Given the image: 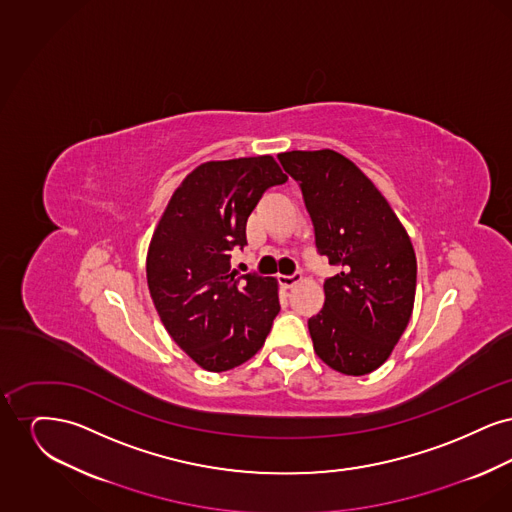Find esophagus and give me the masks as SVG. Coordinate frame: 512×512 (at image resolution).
I'll return each mask as SVG.
<instances>
[{"mask_svg":"<svg viewBox=\"0 0 512 512\" xmlns=\"http://www.w3.org/2000/svg\"><path fill=\"white\" fill-rule=\"evenodd\" d=\"M301 272H293V274H290V276H286V274H282L280 276V284L284 286V288H293L295 284H299L301 282Z\"/></svg>","mask_w":512,"mask_h":512,"instance_id":"1","label":"esophagus"}]
</instances>
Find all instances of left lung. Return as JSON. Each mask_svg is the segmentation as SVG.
<instances>
[{
	"label": "left lung",
	"instance_id": "obj_1",
	"mask_svg": "<svg viewBox=\"0 0 512 512\" xmlns=\"http://www.w3.org/2000/svg\"><path fill=\"white\" fill-rule=\"evenodd\" d=\"M320 255L340 274L324 282V307L309 318L318 357L347 376L384 365L413 313L416 257L403 224L365 172L332 149L286 151Z\"/></svg>",
	"mask_w": 512,
	"mask_h": 512
}]
</instances>
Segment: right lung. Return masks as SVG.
<instances>
[{
  "label": "right lung",
  "mask_w": 512,
  "mask_h": 512,
  "mask_svg": "<svg viewBox=\"0 0 512 512\" xmlns=\"http://www.w3.org/2000/svg\"><path fill=\"white\" fill-rule=\"evenodd\" d=\"M286 180L270 155L203 163L176 188L153 232L146 263L153 305L172 340L209 372L249 361L280 311L276 280L236 276L230 251L247 245V217Z\"/></svg>",
  "instance_id": "right-lung-1"
}]
</instances>
